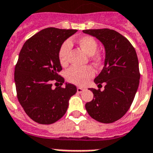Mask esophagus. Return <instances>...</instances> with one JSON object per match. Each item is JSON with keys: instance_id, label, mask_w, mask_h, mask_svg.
Wrapping results in <instances>:
<instances>
[{"instance_id": "esophagus-1", "label": "esophagus", "mask_w": 153, "mask_h": 153, "mask_svg": "<svg viewBox=\"0 0 153 153\" xmlns=\"http://www.w3.org/2000/svg\"><path fill=\"white\" fill-rule=\"evenodd\" d=\"M76 91H77V93H82V92L84 91V89H82V88H81V87H77Z\"/></svg>"}]
</instances>
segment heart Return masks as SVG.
<instances>
[{"mask_svg": "<svg viewBox=\"0 0 153 153\" xmlns=\"http://www.w3.org/2000/svg\"><path fill=\"white\" fill-rule=\"evenodd\" d=\"M79 47L87 55L91 56L92 60L95 64H98L102 61L101 54L97 52V42L92 36L86 35L79 38L76 41ZM71 50V42L65 41L62 43L58 53L59 64L65 66L68 61V54ZM94 76V71L91 67H72L65 72V77L68 82L76 85L84 86L88 83Z\"/></svg>", "mask_w": 153, "mask_h": 153, "instance_id": "obj_1", "label": "heart"}]
</instances>
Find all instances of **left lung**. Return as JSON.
<instances>
[{"label": "left lung", "instance_id": "left-lung-1", "mask_svg": "<svg viewBox=\"0 0 153 153\" xmlns=\"http://www.w3.org/2000/svg\"><path fill=\"white\" fill-rule=\"evenodd\" d=\"M84 33L96 37L105 50V65L94 79L98 88L85 109L92 118L100 123H111L121 119L129 110L137 91L140 73L134 47L127 39L111 29L85 30Z\"/></svg>", "mask_w": 153, "mask_h": 153}]
</instances>
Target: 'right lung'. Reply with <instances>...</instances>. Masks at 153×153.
I'll use <instances>...</instances> for the list:
<instances>
[{"mask_svg":"<svg viewBox=\"0 0 153 153\" xmlns=\"http://www.w3.org/2000/svg\"><path fill=\"white\" fill-rule=\"evenodd\" d=\"M76 31L43 29L26 40L19 53L14 71L17 97L26 114L38 123L51 124L61 119L69 98L76 93L72 84L61 87L64 79L58 74L62 70L58 58L59 48ZM53 81L61 86L54 89Z\"/></svg>","mask_w":153,"mask_h":153,"instance_id":"right-lung-1","label":"right lung"}]
</instances>
